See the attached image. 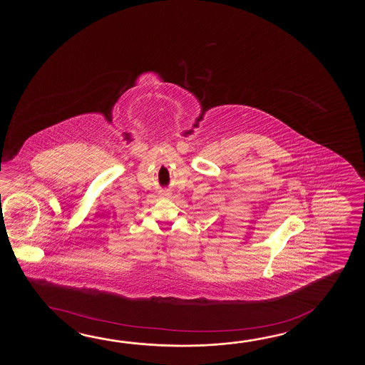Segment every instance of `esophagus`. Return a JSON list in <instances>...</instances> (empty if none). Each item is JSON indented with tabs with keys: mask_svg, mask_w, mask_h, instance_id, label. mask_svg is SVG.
<instances>
[{
	"mask_svg": "<svg viewBox=\"0 0 365 365\" xmlns=\"http://www.w3.org/2000/svg\"><path fill=\"white\" fill-rule=\"evenodd\" d=\"M164 195H170V193H168V192H164Z\"/></svg>",
	"mask_w": 365,
	"mask_h": 365,
	"instance_id": "obj_1",
	"label": "esophagus"
}]
</instances>
